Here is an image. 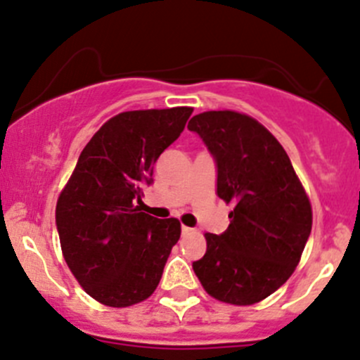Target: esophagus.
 <instances>
[{"mask_svg":"<svg viewBox=\"0 0 360 360\" xmlns=\"http://www.w3.org/2000/svg\"><path fill=\"white\" fill-rule=\"evenodd\" d=\"M191 230H193V229H190V226H181V232H183V233H190L191 232Z\"/></svg>","mask_w":360,"mask_h":360,"instance_id":"obj_1","label":"esophagus"}]
</instances>
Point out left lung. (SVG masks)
<instances>
[{
    "label": "left lung",
    "instance_id": "1",
    "mask_svg": "<svg viewBox=\"0 0 360 360\" xmlns=\"http://www.w3.org/2000/svg\"><path fill=\"white\" fill-rule=\"evenodd\" d=\"M188 130L207 146L216 193L233 204L223 233H205L193 271L211 297L250 306L276 292L297 267L311 233L309 198L283 146L257 120L233 110L197 114Z\"/></svg>",
    "mask_w": 360,
    "mask_h": 360
}]
</instances>
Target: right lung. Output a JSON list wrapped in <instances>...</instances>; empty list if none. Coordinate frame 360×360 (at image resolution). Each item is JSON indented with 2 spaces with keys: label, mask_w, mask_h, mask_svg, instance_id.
<instances>
[{
  "label": "right lung",
  "mask_w": 360,
  "mask_h": 360,
  "mask_svg": "<svg viewBox=\"0 0 360 360\" xmlns=\"http://www.w3.org/2000/svg\"><path fill=\"white\" fill-rule=\"evenodd\" d=\"M191 107L130 110L110 117L82 149L56 205L63 257L98 302L127 308L158 287L174 244L176 218L141 211L153 167L184 130Z\"/></svg>",
  "instance_id": "obj_1"
}]
</instances>
